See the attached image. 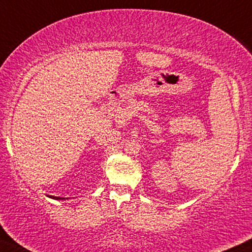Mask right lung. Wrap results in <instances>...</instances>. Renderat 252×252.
Segmentation results:
<instances>
[{"label": "right lung", "instance_id": "add662e5", "mask_svg": "<svg viewBox=\"0 0 252 252\" xmlns=\"http://www.w3.org/2000/svg\"><path fill=\"white\" fill-rule=\"evenodd\" d=\"M50 197H52V199H56V200H62V199H63V197H60V196H52V195H50Z\"/></svg>", "mask_w": 252, "mask_h": 252}]
</instances>
